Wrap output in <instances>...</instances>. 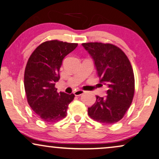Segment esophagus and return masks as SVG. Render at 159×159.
<instances>
[{"instance_id": "34e87169", "label": "esophagus", "mask_w": 159, "mask_h": 159, "mask_svg": "<svg viewBox=\"0 0 159 159\" xmlns=\"http://www.w3.org/2000/svg\"><path fill=\"white\" fill-rule=\"evenodd\" d=\"M84 93V91H83V90H81V89L76 90L75 92H74V94H75V96H80V95H81V94H83Z\"/></svg>"}]
</instances>
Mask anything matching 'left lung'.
Segmentation results:
<instances>
[{"mask_svg": "<svg viewBox=\"0 0 159 159\" xmlns=\"http://www.w3.org/2000/svg\"><path fill=\"white\" fill-rule=\"evenodd\" d=\"M93 59L100 83L107 86V96H96L88 114L96 121L114 124L123 117L134 94V75L129 59L120 48L111 44L83 43Z\"/></svg>", "mask_w": 159, "mask_h": 159, "instance_id": "obj_1", "label": "left lung"}]
</instances>
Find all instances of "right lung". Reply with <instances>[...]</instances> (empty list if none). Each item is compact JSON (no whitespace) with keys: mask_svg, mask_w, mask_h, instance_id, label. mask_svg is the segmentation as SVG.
I'll use <instances>...</instances> for the list:
<instances>
[{"mask_svg":"<svg viewBox=\"0 0 159 159\" xmlns=\"http://www.w3.org/2000/svg\"><path fill=\"white\" fill-rule=\"evenodd\" d=\"M77 43L51 40L42 43L28 60L24 86L29 106L43 121L55 122L65 118L73 94L57 92L59 70L66 56L74 51Z\"/></svg>","mask_w":159,"mask_h":159,"instance_id":"obj_1","label":"right lung"}]
</instances>
